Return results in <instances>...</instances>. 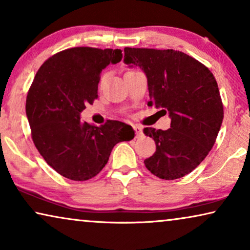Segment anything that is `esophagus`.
I'll return each instance as SVG.
<instances>
[{"label":"esophagus","instance_id":"esophagus-1","mask_svg":"<svg viewBox=\"0 0 250 250\" xmlns=\"http://www.w3.org/2000/svg\"><path fill=\"white\" fill-rule=\"evenodd\" d=\"M134 129H135V132H136V137H141L143 135V128H142V126H140V125H134Z\"/></svg>","mask_w":250,"mask_h":250}]
</instances>
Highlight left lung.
<instances>
[{"label":"left lung","instance_id":"1","mask_svg":"<svg viewBox=\"0 0 250 250\" xmlns=\"http://www.w3.org/2000/svg\"><path fill=\"white\" fill-rule=\"evenodd\" d=\"M124 53V63L140 66L146 75L147 104L164 108L171 118L167 131L144 128L157 147L144 165L161 179L182 178L204 160L221 127L223 104L215 78L179 50L125 47Z\"/></svg>","mask_w":250,"mask_h":250}]
</instances>
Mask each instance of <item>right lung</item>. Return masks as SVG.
<instances>
[{
    "instance_id": "right-lung-1",
    "label": "right lung",
    "mask_w": 250,
    "mask_h": 250,
    "mask_svg": "<svg viewBox=\"0 0 250 250\" xmlns=\"http://www.w3.org/2000/svg\"><path fill=\"white\" fill-rule=\"evenodd\" d=\"M121 49L73 47L49 57L29 89L26 114L35 146L56 172L75 182L98 175L118 142L135 132L125 123L93 126L81 122L85 104L98 98L100 73L121 62Z\"/></svg>"
}]
</instances>
